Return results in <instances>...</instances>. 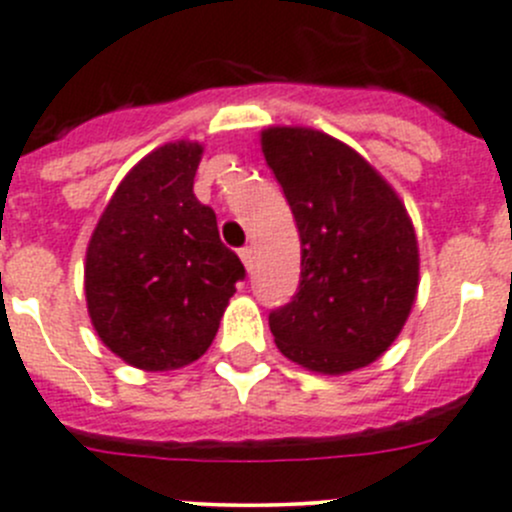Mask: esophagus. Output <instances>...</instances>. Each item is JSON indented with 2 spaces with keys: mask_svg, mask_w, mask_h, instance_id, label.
Returning <instances> with one entry per match:
<instances>
[{
  "mask_svg": "<svg viewBox=\"0 0 512 512\" xmlns=\"http://www.w3.org/2000/svg\"><path fill=\"white\" fill-rule=\"evenodd\" d=\"M240 260L245 262L247 270H252V260H255V257H252V247H240Z\"/></svg>",
  "mask_w": 512,
  "mask_h": 512,
  "instance_id": "34e87169",
  "label": "esophagus"
}]
</instances>
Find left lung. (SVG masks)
I'll use <instances>...</instances> for the list:
<instances>
[{
    "mask_svg": "<svg viewBox=\"0 0 512 512\" xmlns=\"http://www.w3.org/2000/svg\"><path fill=\"white\" fill-rule=\"evenodd\" d=\"M262 152L300 232V287L270 312L285 357L340 375L393 345L418 292L405 205L355 150L307 127L262 132Z\"/></svg>",
    "mask_w": 512,
    "mask_h": 512,
    "instance_id": "left-lung-1",
    "label": "left lung"
}]
</instances>
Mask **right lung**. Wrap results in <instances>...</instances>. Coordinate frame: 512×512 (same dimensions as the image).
I'll return each instance as SVG.
<instances>
[{"instance_id": "right-lung-1", "label": "right lung", "mask_w": 512, "mask_h": 512, "mask_svg": "<svg viewBox=\"0 0 512 512\" xmlns=\"http://www.w3.org/2000/svg\"><path fill=\"white\" fill-rule=\"evenodd\" d=\"M202 145L170 142L122 180L87 247L84 292L104 345L140 370H175L205 355L240 257L222 245L215 210L192 192Z\"/></svg>"}]
</instances>
